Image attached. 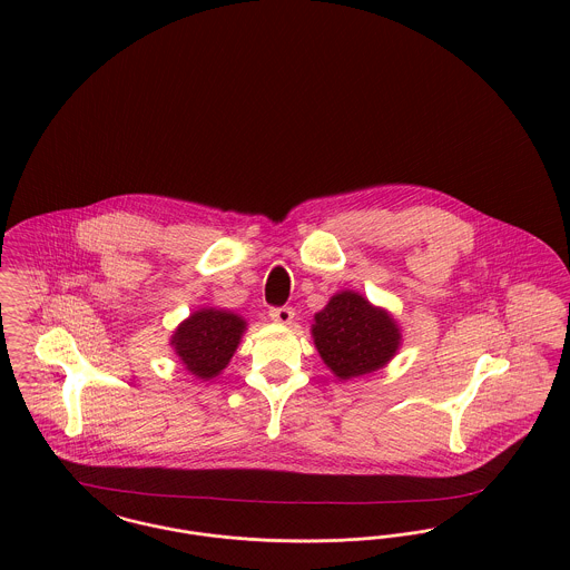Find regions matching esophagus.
Here are the masks:
<instances>
[{
    "label": "esophagus",
    "instance_id": "34e87169",
    "mask_svg": "<svg viewBox=\"0 0 570 570\" xmlns=\"http://www.w3.org/2000/svg\"><path fill=\"white\" fill-rule=\"evenodd\" d=\"M268 316H271V321L273 323H277V325H291L293 323V318H295V309L293 307H271L268 309Z\"/></svg>",
    "mask_w": 570,
    "mask_h": 570
}]
</instances>
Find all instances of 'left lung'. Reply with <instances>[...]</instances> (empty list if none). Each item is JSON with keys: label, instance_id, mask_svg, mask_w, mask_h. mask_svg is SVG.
I'll list each match as a JSON object with an SVG mask.
<instances>
[{"label": "left lung", "instance_id": "obj_1", "mask_svg": "<svg viewBox=\"0 0 570 570\" xmlns=\"http://www.w3.org/2000/svg\"><path fill=\"white\" fill-rule=\"evenodd\" d=\"M314 346L340 381L385 368L402 344L399 321L355 293L340 291L314 314Z\"/></svg>", "mask_w": 570, "mask_h": 570}]
</instances>
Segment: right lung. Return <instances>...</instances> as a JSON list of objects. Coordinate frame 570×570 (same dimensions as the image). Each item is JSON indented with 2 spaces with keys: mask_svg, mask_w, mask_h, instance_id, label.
<instances>
[{
  "mask_svg": "<svg viewBox=\"0 0 570 570\" xmlns=\"http://www.w3.org/2000/svg\"><path fill=\"white\" fill-rule=\"evenodd\" d=\"M247 323L224 307H200L189 314L169 337L174 355L196 379L210 381L230 364Z\"/></svg>",
  "mask_w": 570,
  "mask_h": 570,
  "instance_id": "obj_1",
  "label": "right lung"
}]
</instances>
